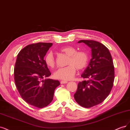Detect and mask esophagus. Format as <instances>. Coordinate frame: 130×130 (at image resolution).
<instances>
[{
	"label": "esophagus",
	"instance_id": "obj_1",
	"mask_svg": "<svg viewBox=\"0 0 130 130\" xmlns=\"http://www.w3.org/2000/svg\"><path fill=\"white\" fill-rule=\"evenodd\" d=\"M68 83V82L64 81V80H62V81L60 82V84H66V83Z\"/></svg>",
	"mask_w": 130,
	"mask_h": 130
}]
</instances>
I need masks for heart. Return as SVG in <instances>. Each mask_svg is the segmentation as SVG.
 <instances>
[{
  "label": "heart",
  "instance_id": "obj_1",
  "mask_svg": "<svg viewBox=\"0 0 130 130\" xmlns=\"http://www.w3.org/2000/svg\"><path fill=\"white\" fill-rule=\"evenodd\" d=\"M77 51L76 48L72 46H66L60 49V51L69 56L65 68L58 69L54 73V77L56 79L63 80L72 79L76 73V69L83 70L86 68L89 61V55L84 50ZM45 64L50 68H53L56 64L55 58L51 52H48L44 58Z\"/></svg>",
  "mask_w": 130,
  "mask_h": 130
}]
</instances>
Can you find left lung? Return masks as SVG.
Returning a JSON list of instances; mask_svg holds the SVG:
<instances>
[{"instance_id": "left-lung-1", "label": "left lung", "mask_w": 130, "mask_h": 130, "mask_svg": "<svg viewBox=\"0 0 130 130\" xmlns=\"http://www.w3.org/2000/svg\"><path fill=\"white\" fill-rule=\"evenodd\" d=\"M91 47L92 58L81 77L74 98L80 106L90 108L102 103L113 85L115 68L111 54L103 44L93 40H81Z\"/></svg>"}]
</instances>
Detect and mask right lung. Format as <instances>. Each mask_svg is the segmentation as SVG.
<instances>
[{"mask_svg":"<svg viewBox=\"0 0 130 130\" xmlns=\"http://www.w3.org/2000/svg\"><path fill=\"white\" fill-rule=\"evenodd\" d=\"M51 43L27 45L19 52L14 69V79L18 91L24 101L36 107L47 106L53 98L56 88L60 84L51 79V74L44 57Z\"/></svg>","mask_w":130,"mask_h":130,"instance_id":"right-lung-1","label":"right lung"}]
</instances>
